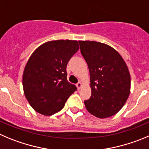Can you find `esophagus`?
<instances>
[{"mask_svg":"<svg viewBox=\"0 0 149 149\" xmlns=\"http://www.w3.org/2000/svg\"><path fill=\"white\" fill-rule=\"evenodd\" d=\"M82 86H83L82 83L80 82V81H79V82H78L77 84H76V87H77L78 90H80V89H81V87H82Z\"/></svg>","mask_w":149,"mask_h":149,"instance_id":"1","label":"esophagus"}]
</instances>
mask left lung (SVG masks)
Returning <instances> with one entry per match:
<instances>
[{
	"instance_id": "obj_1",
	"label": "left lung",
	"mask_w": 149,
	"mask_h": 149,
	"mask_svg": "<svg viewBox=\"0 0 149 149\" xmlns=\"http://www.w3.org/2000/svg\"><path fill=\"white\" fill-rule=\"evenodd\" d=\"M88 65L91 96L84 101L87 110L98 118L118 112L129 98L131 76L120 54L109 45L95 41H79Z\"/></svg>"
}]
</instances>
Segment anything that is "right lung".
<instances>
[{"label": "right lung", "instance_id": "add662e5", "mask_svg": "<svg viewBox=\"0 0 149 149\" xmlns=\"http://www.w3.org/2000/svg\"><path fill=\"white\" fill-rule=\"evenodd\" d=\"M76 40L48 41L31 55L24 68L23 87L31 107L43 115L60 111L76 87L67 80V64L79 50Z\"/></svg>", "mask_w": 149, "mask_h": 149}]
</instances>
